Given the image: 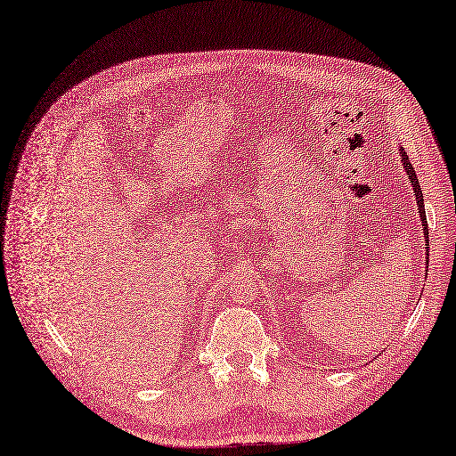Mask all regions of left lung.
<instances>
[{
	"mask_svg": "<svg viewBox=\"0 0 456 456\" xmlns=\"http://www.w3.org/2000/svg\"><path fill=\"white\" fill-rule=\"evenodd\" d=\"M399 154L403 156V167L406 169V175L410 176V183L413 188V195H415V201H418V208H419V217H421V225H423V232H425V246H427V255H428V225H427V216H425V205H423V191L419 186V179L418 175H415L410 160H408V154L404 152V149H399ZM428 265V263H427Z\"/></svg>",
	"mask_w": 456,
	"mask_h": 456,
	"instance_id": "8db88e82",
	"label": "left lung"
}]
</instances>
